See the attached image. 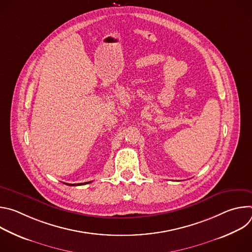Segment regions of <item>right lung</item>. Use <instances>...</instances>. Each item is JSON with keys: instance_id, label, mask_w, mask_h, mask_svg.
I'll return each mask as SVG.
<instances>
[{"instance_id": "obj_1", "label": "right lung", "mask_w": 252, "mask_h": 252, "mask_svg": "<svg viewBox=\"0 0 252 252\" xmlns=\"http://www.w3.org/2000/svg\"><path fill=\"white\" fill-rule=\"evenodd\" d=\"M64 184V183H63ZM87 184H90V182L89 183H84V184H73V185H68V184H64V185H66V186H71V187H77V186H83V185H87Z\"/></svg>"}]
</instances>
